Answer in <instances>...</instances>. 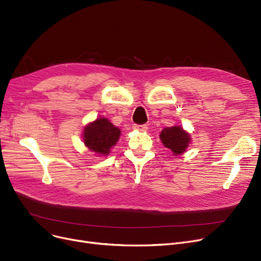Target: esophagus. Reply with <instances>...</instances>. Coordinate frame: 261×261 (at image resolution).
I'll list each match as a JSON object with an SVG mask.
<instances>
[{
  "label": "esophagus",
  "instance_id": "1",
  "mask_svg": "<svg viewBox=\"0 0 261 261\" xmlns=\"http://www.w3.org/2000/svg\"><path fill=\"white\" fill-rule=\"evenodd\" d=\"M148 127L146 125H134L133 126V130L135 131H140V132H145L147 131Z\"/></svg>",
  "mask_w": 261,
  "mask_h": 261
}]
</instances>
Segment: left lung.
<instances>
[{
  "label": "left lung",
  "instance_id": "left-lung-1",
  "mask_svg": "<svg viewBox=\"0 0 261 261\" xmlns=\"http://www.w3.org/2000/svg\"><path fill=\"white\" fill-rule=\"evenodd\" d=\"M160 139L163 145L168 148L173 155L184 153L191 142L190 134L181 126L164 128L160 133Z\"/></svg>",
  "mask_w": 261,
  "mask_h": 261
}]
</instances>
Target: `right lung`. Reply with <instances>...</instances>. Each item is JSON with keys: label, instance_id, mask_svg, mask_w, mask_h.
<instances>
[{"label": "right lung", "instance_id": "obj_1", "mask_svg": "<svg viewBox=\"0 0 261 261\" xmlns=\"http://www.w3.org/2000/svg\"><path fill=\"white\" fill-rule=\"evenodd\" d=\"M120 136V129L106 117H99L89 122L82 133L86 147L98 155L107 156L111 148L116 145Z\"/></svg>", "mask_w": 261, "mask_h": 261}]
</instances>
